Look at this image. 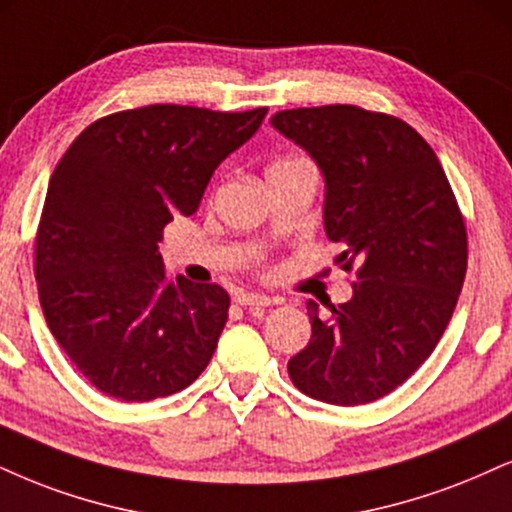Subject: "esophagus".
I'll list each match as a JSON object with an SVG mask.
<instances>
[{
  "instance_id": "1",
  "label": "esophagus",
  "mask_w": 512,
  "mask_h": 512,
  "mask_svg": "<svg viewBox=\"0 0 512 512\" xmlns=\"http://www.w3.org/2000/svg\"><path fill=\"white\" fill-rule=\"evenodd\" d=\"M236 303L243 305V307H267V305H276L279 300L269 298V295H262V293L240 291V293H236Z\"/></svg>"
}]
</instances>
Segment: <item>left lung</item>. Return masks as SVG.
<instances>
[{
    "label": "left lung",
    "mask_w": 512,
    "mask_h": 512,
    "mask_svg": "<svg viewBox=\"0 0 512 512\" xmlns=\"http://www.w3.org/2000/svg\"><path fill=\"white\" fill-rule=\"evenodd\" d=\"M272 126L317 162L326 236L357 279L326 317L307 300L312 336L288 377L322 403H372L417 372L451 322L467 272L463 214L439 157L396 116L329 104L276 112Z\"/></svg>",
    "instance_id": "8db88e82"
}]
</instances>
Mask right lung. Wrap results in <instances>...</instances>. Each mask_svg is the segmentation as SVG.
<instances>
[{
	"mask_svg": "<svg viewBox=\"0 0 512 512\" xmlns=\"http://www.w3.org/2000/svg\"><path fill=\"white\" fill-rule=\"evenodd\" d=\"M264 116L267 107L150 104L90 123L59 159L35 279L49 331L95 389L145 403L183 391L209 365L229 293L169 279L157 243L174 217L197 212L214 169Z\"/></svg>",
	"mask_w": 512,
	"mask_h": 512,
	"instance_id": "right-lung-1",
	"label": "right lung"
}]
</instances>
